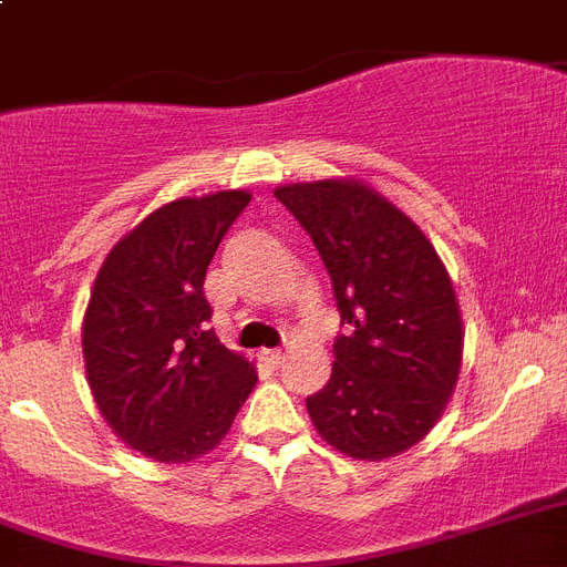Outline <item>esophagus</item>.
I'll use <instances>...</instances> for the list:
<instances>
[{
    "label": "esophagus",
    "mask_w": 567,
    "mask_h": 567,
    "mask_svg": "<svg viewBox=\"0 0 567 567\" xmlns=\"http://www.w3.org/2000/svg\"><path fill=\"white\" fill-rule=\"evenodd\" d=\"M260 361H266L269 367H280V364H284V352H280V350H264V352H260Z\"/></svg>",
    "instance_id": "obj_1"
}]
</instances>
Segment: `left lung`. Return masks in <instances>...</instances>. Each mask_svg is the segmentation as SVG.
I'll list each match as a JSON object with an SVG mask.
<instances>
[{
  "label": "left lung",
  "instance_id": "obj_1",
  "mask_svg": "<svg viewBox=\"0 0 567 567\" xmlns=\"http://www.w3.org/2000/svg\"><path fill=\"white\" fill-rule=\"evenodd\" d=\"M312 237L347 336L323 390L307 399L327 444L381 462L442 419L462 370V312L442 258L399 206L361 181L275 188Z\"/></svg>",
  "mask_w": 567,
  "mask_h": 567
}]
</instances>
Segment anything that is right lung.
Wrapping results in <instances>:
<instances>
[{
	"label": "right lung",
	"mask_w": 567,
	"mask_h": 567,
	"mask_svg": "<svg viewBox=\"0 0 567 567\" xmlns=\"http://www.w3.org/2000/svg\"><path fill=\"white\" fill-rule=\"evenodd\" d=\"M251 195L231 188L154 209L109 251L82 321L96 408L128 447L186 464L220 444L258 384L209 330L203 280Z\"/></svg>",
	"instance_id": "obj_1"
}]
</instances>
